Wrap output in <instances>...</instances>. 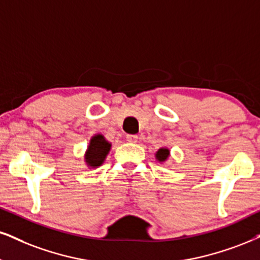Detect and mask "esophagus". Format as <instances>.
Wrapping results in <instances>:
<instances>
[{
	"mask_svg": "<svg viewBox=\"0 0 260 260\" xmlns=\"http://www.w3.org/2000/svg\"><path fill=\"white\" fill-rule=\"evenodd\" d=\"M126 140L131 143H135V142H137V140H139V137H137L136 135H127Z\"/></svg>",
	"mask_w": 260,
	"mask_h": 260,
	"instance_id": "1",
	"label": "esophagus"
}]
</instances>
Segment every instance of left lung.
<instances>
[{"label":"left lung","mask_w":260,"mask_h":260,"mask_svg":"<svg viewBox=\"0 0 260 260\" xmlns=\"http://www.w3.org/2000/svg\"><path fill=\"white\" fill-rule=\"evenodd\" d=\"M170 158V149L168 147H161L155 152V159L156 161L162 164V162L168 161V159Z\"/></svg>","instance_id":"8db88e82"}]
</instances>
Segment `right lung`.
Returning a JSON list of instances; mask_svg holds the SVG:
<instances>
[{
    "label": "right lung",
    "instance_id": "right-lung-1",
    "mask_svg": "<svg viewBox=\"0 0 260 260\" xmlns=\"http://www.w3.org/2000/svg\"><path fill=\"white\" fill-rule=\"evenodd\" d=\"M111 147L112 143L108 142L102 134H95L91 136L84 153V162L88 169H96L104 164Z\"/></svg>",
    "mask_w": 260,
    "mask_h": 260
}]
</instances>
